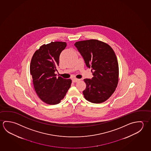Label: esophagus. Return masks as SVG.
<instances>
[{"label":"esophagus","mask_w":151,"mask_h":151,"mask_svg":"<svg viewBox=\"0 0 151 151\" xmlns=\"http://www.w3.org/2000/svg\"><path fill=\"white\" fill-rule=\"evenodd\" d=\"M79 79H77V78H73L72 79V82L73 83H76V82H78L79 81Z\"/></svg>","instance_id":"obj_1"}]
</instances>
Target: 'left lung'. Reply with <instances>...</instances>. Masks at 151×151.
Instances as JSON below:
<instances>
[{
  "mask_svg": "<svg viewBox=\"0 0 151 151\" xmlns=\"http://www.w3.org/2000/svg\"><path fill=\"white\" fill-rule=\"evenodd\" d=\"M91 68L92 79H84L86 87L83 93L86 100L93 103L106 101L114 93L118 83L119 67L116 54L110 45L98 40H84L75 43Z\"/></svg>",
  "mask_w": 151,
  "mask_h": 151,
  "instance_id": "obj_1",
  "label": "left lung"
}]
</instances>
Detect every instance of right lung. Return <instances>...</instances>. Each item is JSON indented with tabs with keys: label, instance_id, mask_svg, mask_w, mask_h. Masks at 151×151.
<instances>
[{
	"label": "right lung",
	"instance_id": "1",
	"mask_svg": "<svg viewBox=\"0 0 151 151\" xmlns=\"http://www.w3.org/2000/svg\"><path fill=\"white\" fill-rule=\"evenodd\" d=\"M64 42H51L35 52L30 64V73L37 96L45 103L54 105L64 99L72 84L70 79L57 78L59 56L66 47Z\"/></svg>",
	"mask_w": 151,
	"mask_h": 151
}]
</instances>
